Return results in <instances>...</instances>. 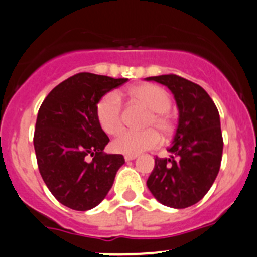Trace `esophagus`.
Masks as SVG:
<instances>
[{"label": "esophagus", "instance_id": "obj_1", "mask_svg": "<svg viewBox=\"0 0 257 257\" xmlns=\"http://www.w3.org/2000/svg\"><path fill=\"white\" fill-rule=\"evenodd\" d=\"M136 156H138V155H124V160H126V161L134 160V159H136Z\"/></svg>", "mask_w": 257, "mask_h": 257}]
</instances>
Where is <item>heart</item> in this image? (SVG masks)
<instances>
[{
  "mask_svg": "<svg viewBox=\"0 0 257 257\" xmlns=\"http://www.w3.org/2000/svg\"><path fill=\"white\" fill-rule=\"evenodd\" d=\"M128 94L143 102L150 108L151 116L146 126L156 127L163 135H169L173 130V121L168 111L172 99L168 92L155 84H140L128 89ZM96 117L99 126L107 135H116L122 128V102L116 92H108L101 97L96 106ZM160 135L154 128L144 131L124 130L112 141V149L117 153L136 155L143 151L151 150L160 144Z\"/></svg>",
  "mask_w": 257,
  "mask_h": 257,
  "instance_id": "heart-1",
  "label": "heart"
}]
</instances>
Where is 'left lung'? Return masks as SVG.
Wrapping results in <instances>:
<instances>
[{"label":"left lung","instance_id":"obj_1","mask_svg":"<svg viewBox=\"0 0 257 257\" xmlns=\"http://www.w3.org/2000/svg\"><path fill=\"white\" fill-rule=\"evenodd\" d=\"M167 85L179 108L174 140L168 148L170 158H155L148 188L161 204L187 208L211 189L219 172L223 151L219 113L199 84L177 74L149 77Z\"/></svg>","mask_w":257,"mask_h":257}]
</instances>
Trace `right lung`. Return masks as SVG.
Instances as JSON below:
<instances>
[{
    "label": "right lung",
    "mask_w": 257,
    "mask_h": 257,
    "mask_svg": "<svg viewBox=\"0 0 257 257\" xmlns=\"http://www.w3.org/2000/svg\"><path fill=\"white\" fill-rule=\"evenodd\" d=\"M126 82L78 73L54 88L39 108L34 133L39 172L51 194L68 208L88 211L101 203L124 163L119 154L103 151L109 139L97 121L96 106Z\"/></svg>",
    "instance_id": "add662e5"
}]
</instances>
